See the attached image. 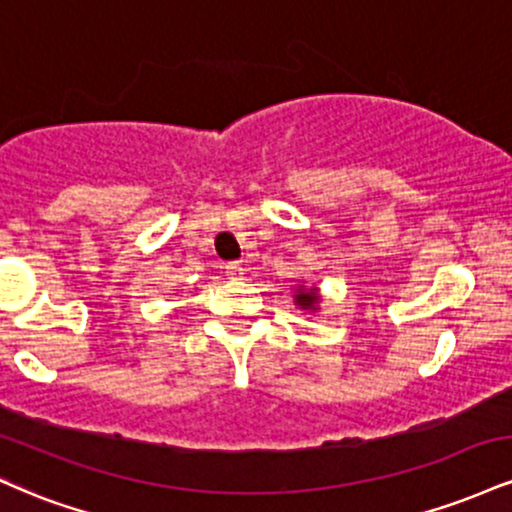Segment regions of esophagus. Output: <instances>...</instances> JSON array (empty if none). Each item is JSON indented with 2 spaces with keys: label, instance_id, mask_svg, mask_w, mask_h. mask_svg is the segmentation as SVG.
Masks as SVG:
<instances>
[{
  "label": "esophagus",
  "instance_id": "obj_1",
  "mask_svg": "<svg viewBox=\"0 0 512 512\" xmlns=\"http://www.w3.org/2000/svg\"><path fill=\"white\" fill-rule=\"evenodd\" d=\"M226 272L231 279H236V276L243 274V267H240V262H231V264H226Z\"/></svg>",
  "mask_w": 512,
  "mask_h": 512
}]
</instances>
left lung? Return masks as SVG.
I'll return each instance as SVG.
<instances>
[{"label":"left lung","mask_w":512,"mask_h":512,"mask_svg":"<svg viewBox=\"0 0 512 512\" xmlns=\"http://www.w3.org/2000/svg\"><path fill=\"white\" fill-rule=\"evenodd\" d=\"M296 305H301L303 310H317V303H320V296H317V289H303L298 286L296 289Z\"/></svg>","instance_id":"8db88e82"}]
</instances>
